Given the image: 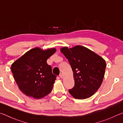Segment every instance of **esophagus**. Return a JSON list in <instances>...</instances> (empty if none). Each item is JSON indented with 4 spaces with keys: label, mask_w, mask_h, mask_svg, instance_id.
<instances>
[{
    "label": "esophagus",
    "mask_w": 123,
    "mask_h": 123,
    "mask_svg": "<svg viewBox=\"0 0 123 123\" xmlns=\"http://www.w3.org/2000/svg\"><path fill=\"white\" fill-rule=\"evenodd\" d=\"M60 78H61V79H62V78H63V75L62 74V73H61V74H60Z\"/></svg>",
    "instance_id": "1"
}]
</instances>
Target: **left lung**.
I'll list each match as a JSON object with an SVG mask.
<instances>
[{"mask_svg":"<svg viewBox=\"0 0 123 123\" xmlns=\"http://www.w3.org/2000/svg\"><path fill=\"white\" fill-rule=\"evenodd\" d=\"M71 66L75 81L69 92L74 98H88L98 90L105 75L106 62L94 51L81 45L61 48Z\"/></svg>","mask_w":123,"mask_h":123,"instance_id":"left-lung-1","label":"left lung"}]
</instances>
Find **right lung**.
<instances>
[{
	"instance_id": "right-lung-1",
	"label": "right lung",
	"mask_w": 123,
	"mask_h": 123,
	"mask_svg": "<svg viewBox=\"0 0 123 123\" xmlns=\"http://www.w3.org/2000/svg\"><path fill=\"white\" fill-rule=\"evenodd\" d=\"M56 51L36 47L14 61L11 71L18 87L26 96L40 99L51 92L56 76L52 73L47 60Z\"/></svg>"
}]
</instances>
